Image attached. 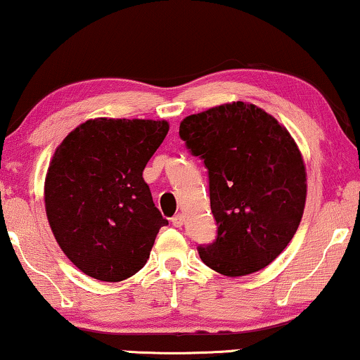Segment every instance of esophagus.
Listing matches in <instances>:
<instances>
[{
	"label": "esophagus",
	"instance_id": "esophagus-1",
	"mask_svg": "<svg viewBox=\"0 0 360 360\" xmlns=\"http://www.w3.org/2000/svg\"><path fill=\"white\" fill-rule=\"evenodd\" d=\"M184 223H185V216L181 214V213L175 214L174 218H172V224H174L175 228H181V226H184Z\"/></svg>",
	"mask_w": 360,
	"mask_h": 360
}]
</instances>
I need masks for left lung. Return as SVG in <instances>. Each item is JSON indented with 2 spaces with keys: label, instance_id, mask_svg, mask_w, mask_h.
Masks as SVG:
<instances>
[{
  "label": "left lung",
  "instance_id": "1",
  "mask_svg": "<svg viewBox=\"0 0 360 360\" xmlns=\"http://www.w3.org/2000/svg\"><path fill=\"white\" fill-rule=\"evenodd\" d=\"M180 137L205 162L214 243L198 245L210 269L244 277L274 262L297 233L307 201L298 146L272 115L233 101L186 116Z\"/></svg>",
  "mask_w": 360,
  "mask_h": 360
}]
</instances>
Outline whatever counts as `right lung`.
Masks as SVG:
<instances>
[{"label": "right lung", "instance_id": "add662e5", "mask_svg": "<svg viewBox=\"0 0 360 360\" xmlns=\"http://www.w3.org/2000/svg\"><path fill=\"white\" fill-rule=\"evenodd\" d=\"M167 132V121L96 117L56 149L44 185L47 219L63 254L88 277H132L169 224L142 179Z\"/></svg>", "mask_w": 360, "mask_h": 360}]
</instances>
